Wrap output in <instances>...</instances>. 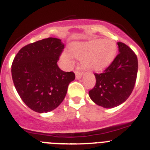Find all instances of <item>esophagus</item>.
<instances>
[{"instance_id": "1", "label": "esophagus", "mask_w": 150, "mask_h": 150, "mask_svg": "<svg viewBox=\"0 0 150 150\" xmlns=\"http://www.w3.org/2000/svg\"><path fill=\"white\" fill-rule=\"evenodd\" d=\"M82 76V72H80V71H78V70H77V71H75V77H76L77 79H79V78H81Z\"/></svg>"}]
</instances>
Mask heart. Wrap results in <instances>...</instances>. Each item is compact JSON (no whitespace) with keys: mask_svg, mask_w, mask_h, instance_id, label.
Returning <instances> with one entry per match:
<instances>
[{"mask_svg":"<svg viewBox=\"0 0 150 150\" xmlns=\"http://www.w3.org/2000/svg\"><path fill=\"white\" fill-rule=\"evenodd\" d=\"M70 53L81 59V65L86 69L100 71L110 65L117 52V45L111 40H93L86 42H75L70 45ZM63 61L72 63V56L63 52Z\"/></svg>","mask_w":150,"mask_h":150,"instance_id":"b5f03b06","label":"heart"}]
</instances>
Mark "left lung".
<instances>
[{
	"instance_id": "1",
	"label": "left lung",
	"mask_w": 150,
	"mask_h": 150,
	"mask_svg": "<svg viewBox=\"0 0 150 150\" xmlns=\"http://www.w3.org/2000/svg\"><path fill=\"white\" fill-rule=\"evenodd\" d=\"M120 53L102 73H95L96 85L89 91L96 105L112 108L123 103L134 89L137 79V57L125 43L117 42Z\"/></svg>"
}]
</instances>
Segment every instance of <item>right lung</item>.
<instances>
[{
    "label": "right lung",
    "instance_id": "add662e5",
    "mask_svg": "<svg viewBox=\"0 0 150 150\" xmlns=\"http://www.w3.org/2000/svg\"><path fill=\"white\" fill-rule=\"evenodd\" d=\"M64 49L61 40L49 37L25 45L12 64L15 87L28 108L47 113L57 108L75 78L73 72H64L57 63Z\"/></svg>",
    "mask_w": 150,
    "mask_h": 150
}]
</instances>
